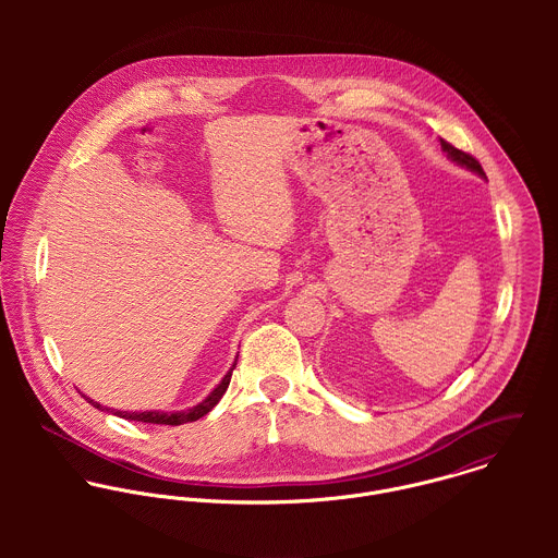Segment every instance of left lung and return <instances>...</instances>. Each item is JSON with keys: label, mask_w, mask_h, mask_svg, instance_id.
Wrapping results in <instances>:
<instances>
[{"label": "left lung", "mask_w": 558, "mask_h": 558, "mask_svg": "<svg viewBox=\"0 0 558 558\" xmlns=\"http://www.w3.org/2000/svg\"><path fill=\"white\" fill-rule=\"evenodd\" d=\"M440 148L447 153V157L453 160V162H458V165H462V167H466V169H471V171H475L477 175L481 178H485V171L481 169V165H478L477 159H473L471 155H466V153H462V150H458L456 146H451L449 142H445V140H440Z\"/></svg>", "instance_id": "8db88e82"}]
</instances>
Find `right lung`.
Wrapping results in <instances>:
<instances>
[{"mask_svg": "<svg viewBox=\"0 0 558 558\" xmlns=\"http://www.w3.org/2000/svg\"><path fill=\"white\" fill-rule=\"evenodd\" d=\"M239 359V356H236ZM234 367H236V361H234V365L230 367V372L223 376V380L208 393V398L202 399L197 405H193V408H186V410H175V412H162V410H144V412H129V410H113V408H102L98 401H94V399H87L94 408H98V410H107V412H111V414H116V416H120V418H129V421H142V423H157V425H182V423H191V421H197V418H202L204 414H208L217 403H219V399L223 398V393L228 391V387H230V380H232V372H234Z\"/></svg>", "mask_w": 558, "mask_h": 558, "instance_id": "1", "label": "right lung"}]
</instances>
